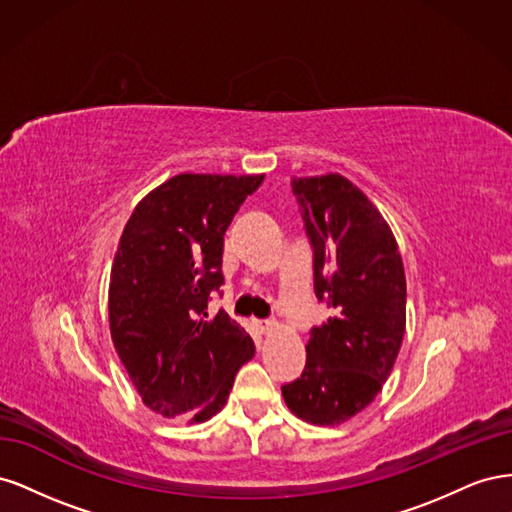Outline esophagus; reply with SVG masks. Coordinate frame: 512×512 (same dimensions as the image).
Listing matches in <instances>:
<instances>
[{"instance_id":"esophagus-1","label":"esophagus","mask_w":512,"mask_h":512,"mask_svg":"<svg viewBox=\"0 0 512 512\" xmlns=\"http://www.w3.org/2000/svg\"><path fill=\"white\" fill-rule=\"evenodd\" d=\"M254 324H256V329H258L260 333H265V335L275 331V322H271V320H256Z\"/></svg>"}]
</instances>
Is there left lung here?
Here are the masks:
<instances>
[{"instance_id": "left-lung-1", "label": "left lung", "mask_w": 512, "mask_h": 512, "mask_svg": "<svg viewBox=\"0 0 512 512\" xmlns=\"http://www.w3.org/2000/svg\"><path fill=\"white\" fill-rule=\"evenodd\" d=\"M314 290L333 316L312 331L301 378L282 386L288 410L312 425H342L389 380L406 333V273L391 226L339 173L294 177Z\"/></svg>"}]
</instances>
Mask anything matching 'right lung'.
<instances>
[{
  "instance_id": "right-lung-1",
  "label": "right lung",
  "mask_w": 512,
  "mask_h": 512,
  "mask_svg": "<svg viewBox=\"0 0 512 512\" xmlns=\"http://www.w3.org/2000/svg\"><path fill=\"white\" fill-rule=\"evenodd\" d=\"M265 175L181 173L130 215L108 284V324L143 404L164 418L205 423L218 414L256 348L224 309V232Z\"/></svg>"
}]
</instances>
